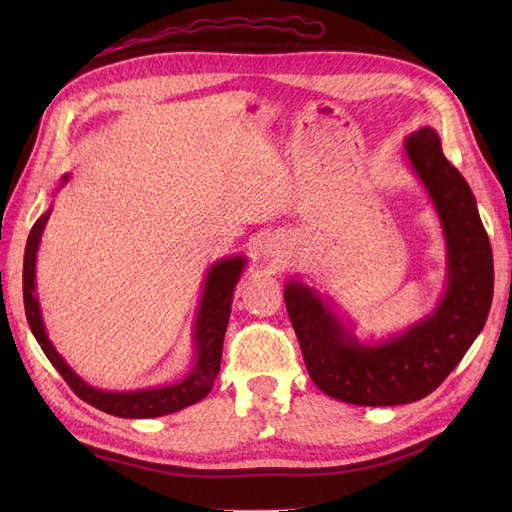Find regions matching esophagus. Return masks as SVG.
<instances>
[{"mask_svg":"<svg viewBox=\"0 0 512 512\" xmlns=\"http://www.w3.org/2000/svg\"><path fill=\"white\" fill-rule=\"evenodd\" d=\"M262 252H265V258L269 260V267H273V269H284L288 258H290L288 245L280 237H269L265 241V245H262Z\"/></svg>","mask_w":512,"mask_h":512,"instance_id":"obj_1","label":"esophagus"}]
</instances>
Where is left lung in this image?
I'll list each match as a JSON object with an SVG mask.
<instances>
[{
    "label": "left lung",
    "instance_id": "left-lung-1",
    "mask_svg": "<svg viewBox=\"0 0 512 512\" xmlns=\"http://www.w3.org/2000/svg\"><path fill=\"white\" fill-rule=\"evenodd\" d=\"M404 149L444 230L448 284L440 305L406 333L361 344L318 290L303 282L284 290L309 378L354 406L412 404L436 391L483 331L493 299L491 243L468 181L444 158L433 128L412 132Z\"/></svg>",
    "mask_w": 512,
    "mask_h": 512
}]
</instances>
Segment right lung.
<instances>
[{
    "label": "right lung",
    "instance_id": "add662e5",
    "mask_svg": "<svg viewBox=\"0 0 512 512\" xmlns=\"http://www.w3.org/2000/svg\"><path fill=\"white\" fill-rule=\"evenodd\" d=\"M68 181V175L61 177V183ZM53 209L40 215L34 224L29 239L25 245V260H23V301H25V316L32 329L34 337L46 359L53 363L59 371L61 378L68 382L70 389L79 395L89 406H94L106 414L121 416V418H153L173 414L177 410L188 408L196 401L209 395L211 386L220 374V361H222V346L224 335L230 318V305H232V292L239 282V277L245 269L243 256H232L226 260L215 262L211 271L207 273L203 297H200V307L196 314V327H194V367L188 376L181 382L158 386V389H145V391H132V393H111L100 391L83 382L74 374L72 367L61 359V354L53 348L46 335L40 303L36 299V254L42 230L49 222V215Z\"/></svg>",
    "mask_w": 512,
    "mask_h": 512
}]
</instances>
